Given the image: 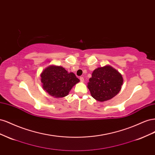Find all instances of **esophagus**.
<instances>
[{"label": "esophagus", "mask_w": 155, "mask_h": 155, "mask_svg": "<svg viewBox=\"0 0 155 155\" xmlns=\"http://www.w3.org/2000/svg\"><path fill=\"white\" fill-rule=\"evenodd\" d=\"M79 79H80V81H81V82H83V81H84V78H83V77H80V78H79Z\"/></svg>", "instance_id": "obj_1"}]
</instances>
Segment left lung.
Instances as JSON below:
<instances>
[{
    "mask_svg": "<svg viewBox=\"0 0 155 155\" xmlns=\"http://www.w3.org/2000/svg\"><path fill=\"white\" fill-rule=\"evenodd\" d=\"M123 82L122 75L118 70L110 65H105L94 70L87 87L92 97L104 102L118 94Z\"/></svg>",
    "mask_w": 155,
    "mask_h": 155,
    "instance_id": "1",
    "label": "left lung"
}]
</instances>
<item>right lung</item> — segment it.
Returning <instances> with one entry per match:
<instances>
[{
	"label": "right lung",
	"mask_w": 155,
	"mask_h": 155,
	"mask_svg": "<svg viewBox=\"0 0 155 155\" xmlns=\"http://www.w3.org/2000/svg\"><path fill=\"white\" fill-rule=\"evenodd\" d=\"M41 78L44 90L56 98L67 96L72 87L79 82L73 72H68L63 67L54 64L45 68Z\"/></svg>",
	"instance_id": "right-lung-1"
}]
</instances>
